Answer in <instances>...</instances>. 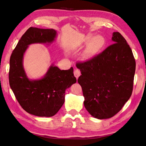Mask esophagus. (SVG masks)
Returning <instances> with one entry per match:
<instances>
[{
  "mask_svg": "<svg viewBox=\"0 0 146 146\" xmlns=\"http://www.w3.org/2000/svg\"><path fill=\"white\" fill-rule=\"evenodd\" d=\"M80 75H81V72H80V70L78 69L75 70V71H74V75H75L76 79L78 78V77L80 76Z\"/></svg>",
  "mask_w": 146,
  "mask_h": 146,
  "instance_id": "obj_1",
  "label": "esophagus"
}]
</instances>
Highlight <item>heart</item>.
Listing matches in <instances>:
<instances>
[{
	"label": "heart",
	"instance_id": "obj_1",
	"mask_svg": "<svg viewBox=\"0 0 146 146\" xmlns=\"http://www.w3.org/2000/svg\"><path fill=\"white\" fill-rule=\"evenodd\" d=\"M105 43V39L101 36H96L92 38L90 45V51L95 52L99 50Z\"/></svg>",
	"mask_w": 146,
	"mask_h": 146
}]
</instances>
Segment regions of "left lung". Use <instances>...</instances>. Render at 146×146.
Here are the masks:
<instances>
[{
  "mask_svg": "<svg viewBox=\"0 0 146 146\" xmlns=\"http://www.w3.org/2000/svg\"><path fill=\"white\" fill-rule=\"evenodd\" d=\"M113 44L96 56L78 63L81 71L78 82L82 88L84 106L98 119L112 117L131 97L135 61L125 38L113 33Z\"/></svg>",
  "mask_w": 146,
  "mask_h": 146,
  "instance_id": "1",
  "label": "left lung"
}]
</instances>
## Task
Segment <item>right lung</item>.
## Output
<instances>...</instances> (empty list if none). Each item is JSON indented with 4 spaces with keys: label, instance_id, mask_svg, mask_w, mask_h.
I'll use <instances>...</instances> for the list:
<instances>
[{
    "label": "right lung",
    "instance_id": "obj_1",
    "mask_svg": "<svg viewBox=\"0 0 146 146\" xmlns=\"http://www.w3.org/2000/svg\"><path fill=\"white\" fill-rule=\"evenodd\" d=\"M53 29L31 27L19 41L10 58L9 84L17 100L27 113L38 117L54 115L64 102L66 90L76 82L73 68L61 70L52 64L41 79L30 80L23 66V57L29 45L50 44L56 38Z\"/></svg>",
    "mask_w": 146,
    "mask_h": 146
}]
</instances>
